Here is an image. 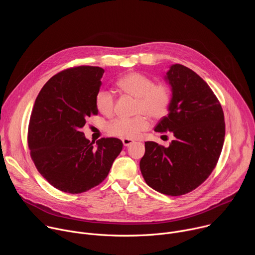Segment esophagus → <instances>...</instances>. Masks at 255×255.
Wrapping results in <instances>:
<instances>
[{
  "label": "esophagus",
  "instance_id": "1",
  "mask_svg": "<svg viewBox=\"0 0 255 255\" xmlns=\"http://www.w3.org/2000/svg\"><path fill=\"white\" fill-rule=\"evenodd\" d=\"M122 142H123V144H124V146H129V145L133 144L135 141H134V140H132V139L124 138V139H122Z\"/></svg>",
  "mask_w": 255,
  "mask_h": 255
}]
</instances>
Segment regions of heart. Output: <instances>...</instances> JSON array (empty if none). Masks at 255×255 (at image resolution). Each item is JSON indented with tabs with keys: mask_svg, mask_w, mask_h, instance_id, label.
Segmentation results:
<instances>
[{
	"mask_svg": "<svg viewBox=\"0 0 255 255\" xmlns=\"http://www.w3.org/2000/svg\"><path fill=\"white\" fill-rule=\"evenodd\" d=\"M125 93L137 99L134 112L137 114L131 118L120 117L107 125V132L120 138H137L142 132L150 127V118L159 120L164 118L171 103V91L165 84H155L152 79L140 72H129L117 83ZM98 111L105 115H111L114 111V93L106 88L100 89L95 97Z\"/></svg>",
	"mask_w": 255,
	"mask_h": 255,
	"instance_id": "1",
	"label": "heart"
}]
</instances>
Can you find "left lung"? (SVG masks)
I'll return each instance as SVG.
<instances>
[{"instance_id": "1", "label": "left lung", "mask_w": 255, "mask_h": 255, "mask_svg": "<svg viewBox=\"0 0 255 255\" xmlns=\"http://www.w3.org/2000/svg\"><path fill=\"white\" fill-rule=\"evenodd\" d=\"M166 79L171 103L154 130L169 131L174 138L168 147L145 142L140 170L150 188L176 197L197 189L216 167L223 148L225 121L219 100L194 70L176 63Z\"/></svg>"}]
</instances>
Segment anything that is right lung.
I'll return each mask as SVG.
<instances>
[{
  "label": "right lung",
  "instance_id": "add662e5",
  "mask_svg": "<svg viewBox=\"0 0 255 255\" xmlns=\"http://www.w3.org/2000/svg\"><path fill=\"white\" fill-rule=\"evenodd\" d=\"M104 71L89 65L64 69L35 100L27 136L30 156L61 192L82 194L100 185L123 148L118 138H101L95 146L81 131L89 117L98 115L95 97Z\"/></svg>",
  "mask_w": 255,
  "mask_h": 255
}]
</instances>
